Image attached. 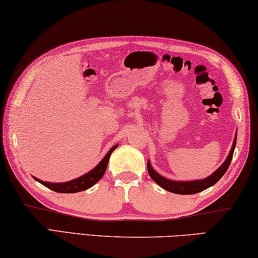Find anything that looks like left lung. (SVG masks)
Here are the masks:
<instances>
[{
    "mask_svg": "<svg viewBox=\"0 0 258 258\" xmlns=\"http://www.w3.org/2000/svg\"><path fill=\"white\" fill-rule=\"evenodd\" d=\"M236 142H237V132L235 135V139H233L231 150L229 151V154L226 160L223 161L222 165L220 166L212 175H210L209 177H205L203 179H196V180L168 179V178L158 174V172L153 169L149 160H148V172L150 177L153 179V181H156L159 186H161L163 189L170 191V193L180 194V195H190V194L200 193V191H203L204 189L209 188V187L213 186L215 182H218L220 179H221V177L226 174V171L228 170V168L230 166V162L232 160L233 151H235V148H236Z\"/></svg>",
    "mask_w": 258,
    "mask_h": 258,
    "instance_id": "obj_1",
    "label": "left lung"
}]
</instances>
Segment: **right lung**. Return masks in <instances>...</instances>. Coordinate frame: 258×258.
Returning <instances> with one entry per match:
<instances>
[{
  "instance_id": "right-lung-1",
  "label": "right lung",
  "mask_w": 258,
  "mask_h": 258,
  "mask_svg": "<svg viewBox=\"0 0 258 258\" xmlns=\"http://www.w3.org/2000/svg\"><path fill=\"white\" fill-rule=\"evenodd\" d=\"M117 147H118V144H115L114 147L107 152L106 156L102 158V160L98 163L95 168H93V169L88 171L87 174L76 178V179L64 181V182H50V181L40 180L39 178L34 177V176L32 177H34V179L36 181L40 182L41 185L46 186L47 188L51 190L57 191V193L71 194V193H78V191L86 190L88 188H90V187H92L95 184H97V182L101 179V177L104 176L107 169V165H108L110 154Z\"/></svg>"
}]
</instances>
